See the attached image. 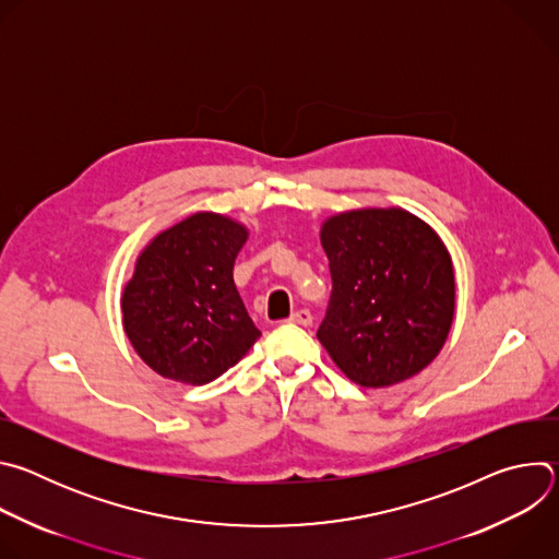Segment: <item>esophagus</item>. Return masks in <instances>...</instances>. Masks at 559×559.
I'll return each instance as SVG.
<instances>
[{
	"label": "esophagus",
	"mask_w": 559,
	"mask_h": 559,
	"mask_svg": "<svg viewBox=\"0 0 559 559\" xmlns=\"http://www.w3.org/2000/svg\"><path fill=\"white\" fill-rule=\"evenodd\" d=\"M289 321L294 323V325H302V328H309L311 325V313H309V309H296L292 316H289Z\"/></svg>",
	"instance_id": "obj_1"
}]
</instances>
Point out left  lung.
<instances>
[{"mask_svg":"<svg viewBox=\"0 0 559 559\" xmlns=\"http://www.w3.org/2000/svg\"><path fill=\"white\" fill-rule=\"evenodd\" d=\"M332 298L316 336L360 386L420 373L447 343L455 313L451 257L431 225L403 207H362L321 227Z\"/></svg>","mask_w":559,"mask_h":559,"instance_id":"1","label":"left lung"}]
</instances>
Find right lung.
<instances>
[{"label": "right lung", "mask_w": 559, "mask_h": 559, "mask_svg": "<svg viewBox=\"0 0 559 559\" xmlns=\"http://www.w3.org/2000/svg\"><path fill=\"white\" fill-rule=\"evenodd\" d=\"M248 234L229 216L197 212L158 231L136 257L121 294L123 330L158 376L212 382L259 341L231 276Z\"/></svg>", "instance_id": "1"}]
</instances>
